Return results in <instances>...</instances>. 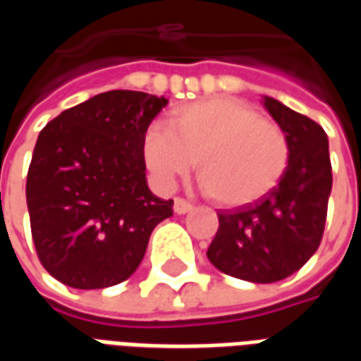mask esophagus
Returning a JSON list of instances; mask_svg holds the SVG:
<instances>
[{
    "mask_svg": "<svg viewBox=\"0 0 361 361\" xmlns=\"http://www.w3.org/2000/svg\"><path fill=\"white\" fill-rule=\"evenodd\" d=\"M193 209V204L189 203V201H185V199H181V197H178L176 201H173V212L176 214H185V212H189Z\"/></svg>",
    "mask_w": 361,
    "mask_h": 361,
    "instance_id": "1",
    "label": "esophagus"
}]
</instances>
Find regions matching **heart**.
<instances>
[{
    "label": "heart",
    "mask_w": 361,
    "mask_h": 361,
    "mask_svg": "<svg viewBox=\"0 0 361 361\" xmlns=\"http://www.w3.org/2000/svg\"><path fill=\"white\" fill-rule=\"evenodd\" d=\"M142 158L160 183L170 185L195 162L204 191L238 207L271 191L290 160L282 127L235 98H209L173 108L164 127L150 129Z\"/></svg>",
    "instance_id": "b5f03b06"
}]
</instances>
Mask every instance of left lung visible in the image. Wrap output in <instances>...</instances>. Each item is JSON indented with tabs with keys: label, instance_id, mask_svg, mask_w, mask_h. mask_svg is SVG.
<instances>
[{
	"label": "left lung",
	"instance_id": "8db88e82",
	"mask_svg": "<svg viewBox=\"0 0 361 361\" xmlns=\"http://www.w3.org/2000/svg\"><path fill=\"white\" fill-rule=\"evenodd\" d=\"M263 104L288 137L286 172L257 201L220 211L219 232L207 251L219 271L257 284L294 274L317 251L333 188L323 127L271 96Z\"/></svg>",
	"mask_w": 361,
	"mask_h": 361
}]
</instances>
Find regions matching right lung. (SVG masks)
Here are the masks:
<instances>
[{
    "label": "right lung",
    "instance_id": "obj_1",
    "mask_svg": "<svg viewBox=\"0 0 361 361\" xmlns=\"http://www.w3.org/2000/svg\"><path fill=\"white\" fill-rule=\"evenodd\" d=\"M164 96L108 90L61 111L36 141L27 204L36 255L79 290L127 280L173 201L150 193L142 145Z\"/></svg>",
    "mask_w": 361,
    "mask_h": 361
}]
</instances>
